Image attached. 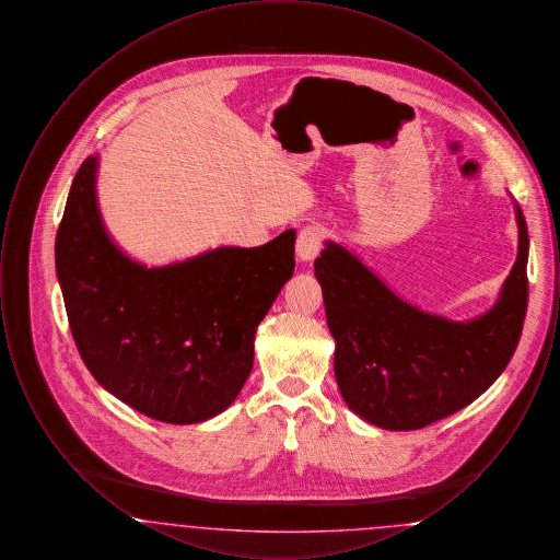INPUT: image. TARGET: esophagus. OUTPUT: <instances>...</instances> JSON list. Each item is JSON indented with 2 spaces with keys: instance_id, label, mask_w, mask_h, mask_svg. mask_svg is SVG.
Returning <instances> with one entry per match:
<instances>
[{
  "instance_id": "34e87169",
  "label": "esophagus",
  "mask_w": 560,
  "mask_h": 560,
  "mask_svg": "<svg viewBox=\"0 0 560 560\" xmlns=\"http://www.w3.org/2000/svg\"><path fill=\"white\" fill-rule=\"evenodd\" d=\"M323 240H325V231L317 226V224H311V226H304L298 235L295 241V254L302 262H311L319 256L320 247H323Z\"/></svg>"
}]
</instances>
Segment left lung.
I'll list each match as a JSON object with an SVG mask.
<instances>
[{
    "label": "left lung",
    "instance_id": "8db88e82",
    "mask_svg": "<svg viewBox=\"0 0 560 560\" xmlns=\"http://www.w3.org/2000/svg\"><path fill=\"white\" fill-rule=\"evenodd\" d=\"M518 254L498 302L472 320L430 315L400 300L347 247L327 241L315 260L334 372L348 407L384 430H418L464 409L506 370L521 340L529 235L518 203Z\"/></svg>",
    "mask_w": 560,
    "mask_h": 560
}]
</instances>
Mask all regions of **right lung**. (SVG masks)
I'll list each match as a JSON object with an SVG mask.
<instances>
[{
    "label": "right lung",
    "mask_w": 560,
    "mask_h": 560,
    "mask_svg": "<svg viewBox=\"0 0 560 560\" xmlns=\"http://www.w3.org/2000/svg\"><path fill=\"white\" fill-rule=\"evenodd\" d=\"M96 172L98 155L81 163L56 233V275L81 359L136 411L167 424L206 422L252 373L256 327L292 279L295 231L144 267L108 237Z\"/></svg>",
    "instance_id": "obj_1"
}]
</instances>
